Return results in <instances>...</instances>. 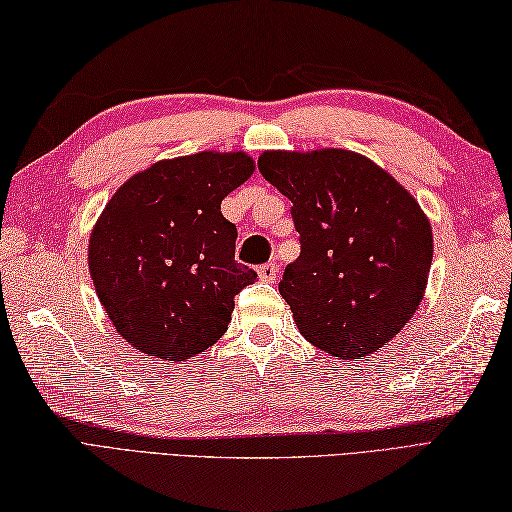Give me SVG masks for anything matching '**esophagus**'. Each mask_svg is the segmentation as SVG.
I'll list each match as a JSON object with an SVG mask.
<instances>
[{
	"mask_svg": "<svg viewBox=\"0 0 512 512\" xmlns=\"http://www.w3.org/2000/svg\"><path fill=\"white\" fill-rule=\"evenodd\" d=\"M258 276H260V280H265V282H273L278 278V265L276 263H267V265H263L258 269Z\"/></svg>",
	"mask_w": 512,
	"mask_h": 512,
	"instance_id": "1",
	"label": "esophagus"
}]
</instances>
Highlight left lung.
Masks as SVG:
<instances>
[{
  "instance_id": "obj_1",
  "label": "left lung",
  "mask_w": 512,
  "mask_h": 512,
  "mask_svg": "<svg viewBox=\"0 0 512 512\" xmlns=\"http://www.w3.org/2000/svg\"><path fill=\"white\" fill-rule=\"evenodd\" d=\"M258 169L293 204L302 252L280 295L297 330L343 360L380 350L426 293L434 247L417 199L350 149H276L260 154Z\"/></svg>"
}]
</instances>
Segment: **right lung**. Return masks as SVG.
<instances>
[{"label": "right lung", "mask_w": 512, "mask_h": 512, "mask_svg": "<svg viewBox=\"0 0 512 512\" xmlns=\"http://www.w3.org/2000/svg\"><path fill=\"white\" fill-rule=\"evenodd\" d=\"M245 152L154 162L110 197L89 241V271L112 326L143 354L186 360L228 330L256 271L234 260L221 199L252 176Z\"/></svg>", "instance_id": "right-lung-1"}]
</instances>
